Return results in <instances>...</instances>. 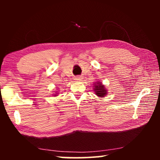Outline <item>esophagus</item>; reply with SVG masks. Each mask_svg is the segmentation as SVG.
I'll return each mask as SVG.
<instances>
[{
  "mask_svg": "<svg viewBox=\"0 0 160 160\" xmlns=\"http://www.w3.org/2000/svg\"><path fill=\"white\" fill-rule=\"evenodd\" d=\"M75 80H77V81H80L81 80H82V78L80 77V76H78V77H76V78H75Z\"/></svg>",
  "mask_w": 160,
  "mask_h": 160,
  "instance_id": "obj_1",
  "label": "esophagus"
}]
</instances>
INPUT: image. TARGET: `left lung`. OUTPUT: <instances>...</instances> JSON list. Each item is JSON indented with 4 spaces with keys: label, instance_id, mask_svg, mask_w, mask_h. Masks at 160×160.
Listing matches in <instances>:
<instances>
[{
    "label": "left lung",
    "instance_id": "left-lung-1",
    "mask_svg": "<svg viewBox=\"0 0 160 160\" xmlns=\"http://www.w3.org/2000/svg\"><path fill=\"white\" fill-rule=\"evenodd\" d=\"M94 92L97 94V96L103 97L105 96V94H107V90H105L104 85H102V83H97L94 85Z\"/></svg>",
    "mask_w": 160,
    "mask_h": 160
}]
</instances>
